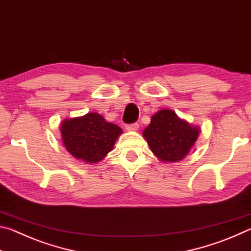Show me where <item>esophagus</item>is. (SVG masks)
Returning <instances> with one entry per match:
<instances>
[{"label": "esophagus", "mask_w": 251, "mask_h": 251, "mask_svg": "<svg viewBox=\"0 0 251 251\" xmlns=\"http://www.w3.org/2000/svg\"><path fill=\"white\" fill-rule=\"evenodd\" d=\"M138 127H139V125L137 124V123H134V124H127L125 126V128L129 131H135L138 129Z\"/></svg>", "instance_id": "obj_1"}]
</instances>
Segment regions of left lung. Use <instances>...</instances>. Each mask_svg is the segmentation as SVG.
Masks as SVG:
<instances>
[{"mask_svg":"<svg viewBox=\"0 0 251 251\" xmlns=\"http://www.w3.org/2000/svg\"><path fill=\"white\" fill-rule=\"evenodd\" d=\"M198 128L178 118L173 110L161 109L144 130L151 151L164 161L181 160L198 137Z\"/></svg>","mask_w":251,"mask_h":251,"instance_id":"obj_1","label":"left lung"}]
</instances>
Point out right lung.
I'll return each mask as SVG.
<instances>
[{"label": "right lung", "mask_w": 251, "mask_h": 251, "mask_svg": "<svg viewBox=\"0 0 251 251\" xmlns=\"http://www.w3.org/2000/svg\"><path fill=\"white\" fill-rule=\"evenodd\" d=\"M61 133L72 155L86 163H97L113 150L122 128L107 123L100 114L88 113L63 122Z\"/></svg>", "instance_id": "add662e5"}]
</instances>
